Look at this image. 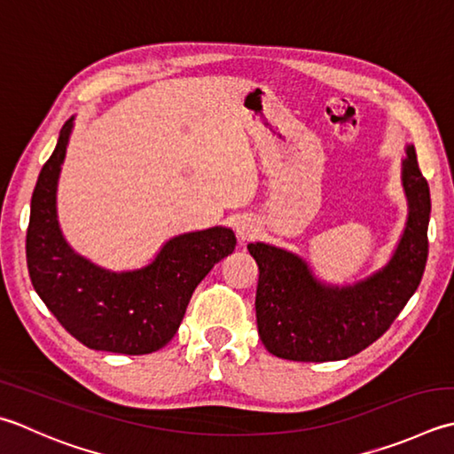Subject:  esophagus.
<instances>
[{
    "label": "esophagus",
    "instance_id": "obj_1",
    "mask_svg": "<svg viewBox=\"0 0 454 454\" xmlns=\"http://www.w3.org/2000/svg\"><path fill=\"white\" fill-rule=\"evenodd\" d=\"M257 232H260V228H257L254 218L242 216L236 222V234H238V239H242V242H246V239H252Z\"/></svg>",
    "mask_w": 454,
    "mask_h": 454
}]
</instances>
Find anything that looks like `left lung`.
I'll return each instance as SVG.
<instances>
[{"label":"left lung","instance_id":"1","mask_svg":"<svg viewBox=\"0 0 454 454\" xmlns=\"http://www.w3.org/2000/svg\"><path fill=\"white\" fill-rule=\"evenodd\" d=\"M402 184L407 222L384 268L348 286L321 281L303 257L254 242L247 252L260 270L255 291L257 333L273 356L295 362H334L368 348L402 313L427 263L429 184L405 147Z\"/></svg>","mask_w":454,"mask_h":454}]
</instances>
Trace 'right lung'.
<instances>
[{
	"label": "right lung",
	"mask_w": 454,
	"mask_h": 454,
	"mask_svg": "<svg viewBox=\"0 0 454 454\" xmlns=\"http://www.w3.org/2000/svg\"><path fill=\"white\" fill-rule=\"evenodd\" d=\"M74 115L59 133L31 199L27 268L37 295L78 342L92 350L151 354L173 339L192 291L234 252L236 236L215 226L173 236L147 265L112 271L76 254L62 236L57 189Z\"/></svg>",
	"instance_id": "1"
}]
</instances>
